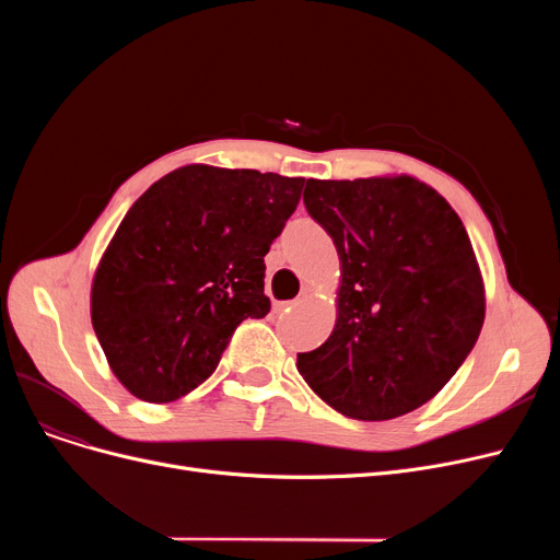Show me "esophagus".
<instances>
[{"label":"esophagus","mask_w":560,"mask_h":560,"mask_svg":"<svg viewBox=\"0 0 560 560\" xmlns=\"http://www.w3.org/2000/svg\"><path fill=\"white\" fill-rule=\"evenodd\" d=\"M295 306H298L295 300H292V302H275V304H272L275 313H288V311H292Z\"/></svg>","instance_id":"esophagus-1"}]
</instances>
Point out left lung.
I'll return each instance as SVG.
<instances>
[{
  "instance_id": "1",
  "label": "left lung",
  "mask_w": 560,
  "mask_h": 560,
  "mask_svg": "<svg viewBox=\"0 0 560 560\" xmlns=\"http://www.w3.org/2000/svg\"><path fill=\"white\" fill-rule=\"evenodd\" d=\"M304 203L331 235L340 281L334 331L298 354V370L342 416H406L445 388L481 334L472 241L450 201L410 174L308 179Z\"/></svg>"
}]
</instances>
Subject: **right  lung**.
Returning a JSON list of instances; mask_svg holds the SVG:
<instances>
[{
    "label": "right lung",
    "mask_w": 560,
    "mask_h": 560,
    "mask_svg": "<svg viewBox=\"0 0 560 560\" xmlns=\"http://www.w3.org/2000/svg\"><path fill=\"white\" fill-rule=\"evenodd\" d=\"M304 179L192 163L147 188L104 249L91 319L110 372L167 404L209 378L233 329L265 317V260Z\"/></svg>",
    "instance_id": "add662e5"
}]
</instances>
